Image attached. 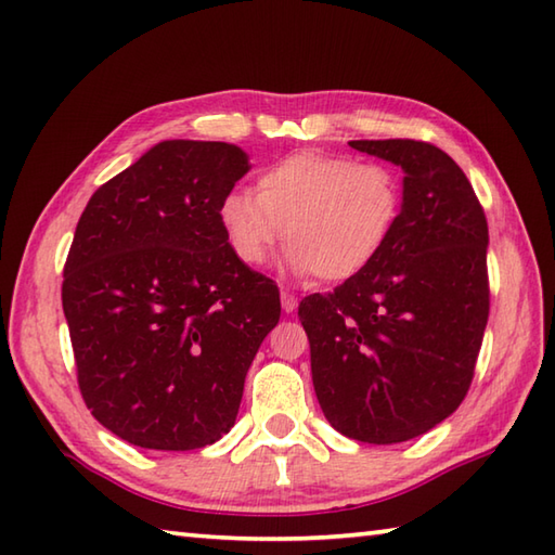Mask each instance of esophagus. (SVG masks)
Returning a JSON list of instances; mask_svg holds the SVG:
<instances>
[{
  "label": "esophagus",
  "instance_id": "1",
  "mask_svg": "<svg viewBox=\"0 0 555 555\" xmlns=\"http://www.w3.org/2000/svg\"><path fill=\"white\" fill-rule=\"evenodd\" d=\"M281 308H284V312H286V314L296 312V308H298V298L293 296V293H288V291H281Z\"/></svg>",
  "mask_w": 555,
  "mask_h": 555
}]
</instances>
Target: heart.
<instances>
[{
  "label": "heart",
  "mask_w": 555,
  "mask_h": 555,
  "mask_svg": "<svg viewBox=\"0 0 555 555\" xmlns=\"http://www.w3.org/2000/svg\"><path fill=\"white\" fill-rule=\"evenodd\" d=\"M398 211L391 167L305 150L259 171L255 193L233 188L217 215L241 264L262 267L286 238L293 274L346 281L382 255Z\"/></svg>",
  "instance_id": "obj_1"
}]
</instances>
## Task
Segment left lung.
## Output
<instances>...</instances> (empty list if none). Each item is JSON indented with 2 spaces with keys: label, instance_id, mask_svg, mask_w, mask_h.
<instances>
[{
  "label": "left lung",
  "instance_id": "8db88e82",
  "mask_svg": "<svg viewBox=\"0 0 555 555\" xmlns=\"http://www.w3.org/2000/svg\"><path fill=\"white\" fill-rule=\"evenodd\" d=\"M403 169L382 255L298 308L324 417L362 443L427 434L463 403L489 320L485 209L463 169L420 140H350Z\"/></svg>",
  "mask_w": 555,
  "mask_h": 555
}]
</instances>
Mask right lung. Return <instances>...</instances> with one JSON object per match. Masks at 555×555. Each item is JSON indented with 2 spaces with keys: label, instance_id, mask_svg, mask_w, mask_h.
I'll return each mask as SVG.
<instances>
[{
  "label": "right lung",
  "instance_id": "right-lung-1",
  "mask_svg": "<svg viewBox=\"0 0 555 555\" xmlns=\"http://www.w3.org/2000/svg\"><path fill=\"white\" fill-rule=\"evenodd\" d=\"M247 171L238 145L162 140L78 219L62 286L78 386L128 443L193 451L235 424L281 317L276 284L235 259L217 215Z\"/></svg>",
  "mask_w": 555,
  "mask_h": 555
}]
</instances>
